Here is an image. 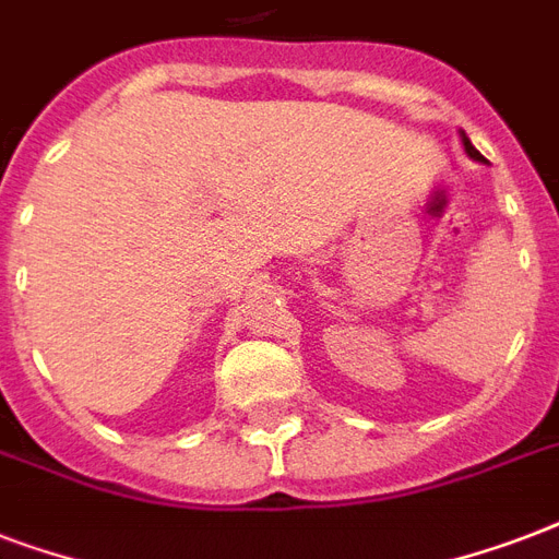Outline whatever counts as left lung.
I'll return each instance as SVG.
<instances>
[{"instance_id": "8db88e82", "label": "left lung", "mask_w": 559, "mask_h": 559, "mask_svg": "<svg viewBox=\"0 0 559 559\" xmlns=\"http://www.w3.org/2000/svg\"><path fill=\"white\" fill-rule=\"evenodd\" d=\"M464 151H467L469 156H473V159H485V156H481V153H478L476 147H473V144H469V139H467V135H464Z\"/></svg>"}]
</instances>
